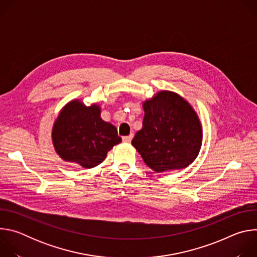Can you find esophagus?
I'll use <instances>...</instances> for the list:
<instances>
[{
  "instance_id": "34e87169",
  "label": "esophagus",
  "mask_w": 257,
  "mask_h": 257,
  "mask_svg": "<svg viewBox=\"0 0 257 257\" xmlns=\"http://www.w3.org/2000/svg\"><path fill=\"white\" fill-rule=\"evenodd\" d=\"M132 138H133V134H130L128 136H124L122 139L124 142H130L132 140Z\"/></svg>"
}]
</instances>
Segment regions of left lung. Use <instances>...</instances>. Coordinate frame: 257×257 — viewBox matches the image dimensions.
<instances>
[{
  "label": "left lung",
  "instance_id": "8db88e82",
  "mask_svg": "<svg viewBox=\"0 0 257 257\" xmlns=\"http://www.w3.org/2000/svg\"><path fill=\"white\" fill-rule=\"evenodd\" d=\"M144 118L132 145L144 163L157 173L188 167L202 142L199 119L179 94L161 91L143 102Z\"/></svg>",
  "mask_w": 257,
  "mask_h": 257
}]
</instances>
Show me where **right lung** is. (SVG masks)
Returning <instances> with one entry per match:
<instances>
[{"instance_id":"obj_1","label":"right lung","mask_w":257,"mask_h":257,"mask_svg":"<svg viewBox=\"0 0 257 257\" xmlns=\"http://www.w3.org/2000/svg\"><path fill=\"white\" fill-rule=\"evenodd\" d=\"M52 137L61 159L86 169L102 163L107 152L122 141L117 128L100 118L97 104L85 106L78 99L63 107L55 121Z\"/></svg>"}]
</instances>
